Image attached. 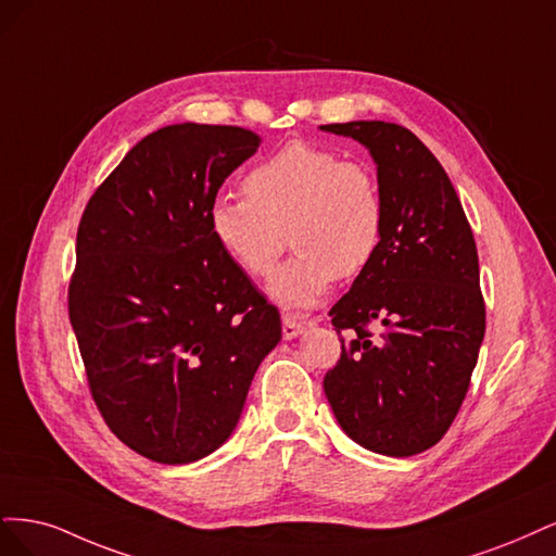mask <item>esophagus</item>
I'll use <instances>...</instances> for the list:
<instances>
[{
	"mask_svg": "<svg viewBox=\"0 0 556 556\" xmlns=\"http://www.w3.org/2000/svg\"><path fill=\"white\" fill-rule=\"evenodd\" d=\"M281 326H283V339H293L298 334H302L307 330V324H302V320H295L291 314H283L281 316Z\"/></svg>",
	"mask_w": 556,
	"mask_h": 556,
	"instance_id": "34e87169",
	"label": "esophagus"
}]
</instances>
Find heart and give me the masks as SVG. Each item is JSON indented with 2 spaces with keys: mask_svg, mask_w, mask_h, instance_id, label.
Wrapping results in <instances>:
<instances>
[{
  "mask_svg": "<svg viewBox=\"0 0 556 556\" xmlns=\"http://www.w3.org/2000/svg\"><path fill=\"white\" fill-rule=\"evenodd\" d=\"M244 195L210 205V232L249 277H265L283 252L295 254L273 275V300L309 309L330 286L361 275L379 252L386 228L383 193L363 161L342 159L314 142H286L247 173Z\"/></svg>",
  "mask_w": 556,
  "mask_h": 556,
  "instance_id": "obj_1",
  "label": "heart"
}]
</instances>
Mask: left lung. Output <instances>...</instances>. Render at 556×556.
Here are the masks:
<instances>
[{
	"mask_svg": "<svg viewBox=\"0 0 556 556\" xmlns=\"http://www.w3.org/2000/svg\"><path fill=\"white\" fill-rule=\"evenodd\" d=\"M320 129L369 148L386 205L379 252L330 309L342 355L324 379L326 397L367 451L418 455L451 429L485 337L473 232L416 134L376 119Z\"/></svg>",
	"mask_w": 556,
	"mask_h": 556,
	"instance_id": "8db88e82",
	"label": "left lung"
}]
</instances>
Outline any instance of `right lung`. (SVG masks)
<instances>
[{"label":"right lung","mask_w":556,"mask_h":556,"mask_svg":"<svg viewBox=\"0 0 556 556\" xmlns=\"http://www.w3.org/2000/svg\"><path fill=\"white\" fill-rule=\"evenodd\" d=\"M258 142L222 124L159 129L124 154L78 224L68 318L89 392L111 432L161 464L217 451L281 339L277 307L207 217Z\"/></svg>","instance_id":"right-lung-1"}]
</instances>
